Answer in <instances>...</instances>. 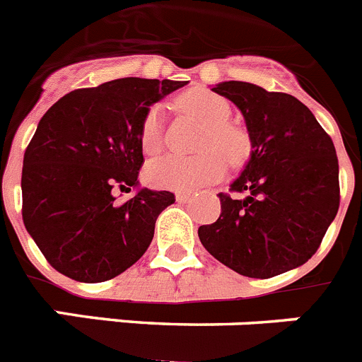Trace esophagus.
<instances>
[{"label": "esophagus", "instance_id": "esophagus-1", "mask_svg": "<svg viewBox=\"0 0 362 362\" xmlns=\"http://www.w3.org/2000/svg\"><path fill=\"white\" fill-rule=\"evenodd\" d=\"M177 200L178 202H187V200H191V194H189V193H177Z\"/></svg>", "mask_w": 362, "mask_h": 362}]
</instances>
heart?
<instances>
[{
  "label": "heart",
  "instance_id": "heart-1",
  "mask_svg": "<svg viewBox=\"0 0 362 362\" xmlns=\"http://www.w3.org/2000/svg\"><path fill=\"white\" fill-rule=\"evenodd\" d=\"M178 106L205 126L198 144L202 153L191 158L168 155L149 162L146 168L149 184L162 189L191 191L220 180L226 173L223 158L230 165L245 160L249 139L243 129L227 122L233 113L227 99L207 90H191L178 99ZM141 146L148 155L162 149V112L158 106H151L142 120Z\"/></svg>",
  "mask_w": 362,
  "mask_h": 362
}]
</instances>
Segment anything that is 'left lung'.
<instances>
[{
    "mask_svg": "<svg viewBox=\"0 0 362 362\" xmlns=\"http://www.w3.org/2000/svg\"><path fill=\"white\" fill-rule=\"evenodd\" d=\"M238 106L250 139V157L221 214L198 229L218 262L249 278H272L307 263L339 209V164L314 113L288 93L242 81L213 88Z\"/></svg>",
    "mask_w": 362,
    "mask_h": 362,
    "instance_id": "1",
    "label": "left lung"
}]
</instances>
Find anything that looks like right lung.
I'll list each match as a JSON object with an SVG mask.
<instances>
[{
	"mask_svg": "<svg viewBox=\"0 0 362 362\" xmlns=\"http://www.w3.org/2000/svg\"><path fill=\"white\" fill-rule=\"evenodd\" d=\"M184 84L115 79L66 93L39 120L23 158V221L57 272L106 281L148 250L175 194L139 187L142 120ZM132 187L136 197L117 202L116 191Z\"/></svg>",
	"mask_w": 362,
	"mask_h": 362,
	"instance_id": "obj_1",
	"label": "right lung"
}]
</instances>
